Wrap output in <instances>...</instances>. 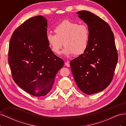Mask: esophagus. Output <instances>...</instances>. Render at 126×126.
Returning a JSON list of instances; mask_svg holds the SVG:
<instances>
[{
    "instance_id": "34e87169",
    "label": "esophagus",
    "mask_w": 126,
    "mask_h": 126,
    "mask_svg": "<svg viewBox=\"0 0 126 126\" xmlns=\"http://www.w3.org/2000/svg\"><path fill=\"white\" fill-rule=\"evenodd\" d=\"M64 64H65V66L68 67H70V63L69 62H67L64 63Z\"/></svg>"
}]
</instances>
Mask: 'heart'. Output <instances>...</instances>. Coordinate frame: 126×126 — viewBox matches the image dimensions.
<instances>
[{
	"label": "heart",
	"instance_id": "b5f03b06",
	"mask_svg": "<svg viewBox=\"0 0 126 126\" xmlns=\"http://www.w3.org/2000/svg\"><path fill=\"white\" fill-rule=\"evenodd\" d=\"M55 35L48 33L46 37L49 47L55 54H58L63 45V54L81 55L87 50L89 43V32L88 27L76 22L63 20L54 28Z\"/></svg>",
	"mask_w": 126,
	"mask_h": 126
}]
</instances>
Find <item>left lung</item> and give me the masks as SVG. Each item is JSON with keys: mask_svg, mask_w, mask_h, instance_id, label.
I'll return each instance as SVG.
<instances>
[{"mask_svg": "<svg viewBox=\"0 0 126 126\" xmlns=\"http://www.w3.org/2000/svg\"><path fill=\"white\" fill-rule=\"evenodd\" d=\"M77 14L88 25L89 39L86 51L71 61L70 67L80 90L92 94L111 83L118 53L113 33L105 21L88 11H79Z\"/></svg>", "mask_w": 126, "mask_h": 126, "instance_id": "8db88e82", "label": "left lung"}]
</instances>
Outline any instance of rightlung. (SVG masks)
I'll list each match as a JSON object with an SVG mask.
<instances>
[{
	"label": "right lung",
	"instance_id": "1",
	"mask_svg": "<svg viewBox=\"0 0 126 126\" xmlns=\"http://www.w3.org/2000/svg\"><path fill=\"white\" fill-rule=\"evenodd\" d=\"M47 20L42 16L28 19L13 32L8 63L15 83L36 97L45 96L52 88L55 76L63 66L48 45Z\"/></svg>",
	"mask_w": 126,
	"mask_h": 126
}]
</instances>
